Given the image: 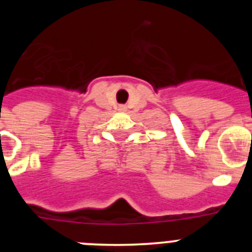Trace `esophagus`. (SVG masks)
<instances>
[{"instance_id":"34e87169","label":"esophagus","mask_w":252,"mask_h":252,"mask_svg":"<svg viewBox=\"0 0 252 252\" xmlns=\"http://www.w3.org/2000/svg\"><path fill=\"white\" fill-rule=\"evenodd\" d=\"M119 111H120V112H125V111H126V107H125V106H119Z\"/></svg>"}]
</instances>
